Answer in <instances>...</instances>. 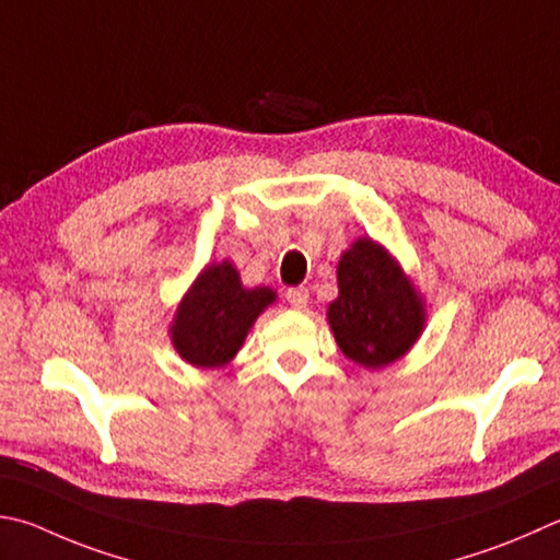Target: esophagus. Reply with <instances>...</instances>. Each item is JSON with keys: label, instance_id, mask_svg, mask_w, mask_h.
Wrapping results in <instances>:
<instances>
[{"label": "esophagus", "instance_id": "34e87169", "mask_svg": "<svg viewBox=\"0 0 560 560\" xmlns=\"http://www.w3.org/2000/svg\"><path fill=\"white\" fill-rule=\"evenodd\" d=\"M287 299H289V303H291V308H296V311L306 308V306H308V289H303V287L289 289V291H287Z\"/></svg>", "mask_w": 560, "mask_h": 560}]
</instances>
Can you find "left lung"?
Here are the masks:
<instances>
[{"label": "left lung", "mask_w": 560, "mask_h": 560, "mask_svg": "<svg viewBox=\"0 0 560 560\" xmlns=\"http://www.w3.org/2000/svg\"><path fill=\"white\" fill-rule=\"evenodd\" d=\"M425 301L392 252L358 237L340 254L328 323L342 354L368 370L401 360L425 328Z\"/></svg>", "instance_id": "8db88e82"}]
</instances>
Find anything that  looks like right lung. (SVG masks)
<instances>
[{
    "label": "right lung",
    "instance_id": "1",
    "mask_svg": "<svg viewBox=\"0 0 560 560\" xmlns=\"http://www.w3.org/2000/svg\"><path fill=\"white\" fill-rule=\"evenodd\" d=\"M271 303H277V291L247 289L230 259L212 261L183 293L168 325L171 345L192 368H225L245 345L254 320Z\"/></svg>",
    "mask_w": 560,
    "mask_h": 560
}]
</instances>
